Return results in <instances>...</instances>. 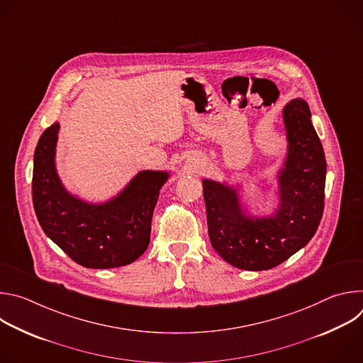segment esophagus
<instances>
[{"label":"esophagus","mask_w":363,"mask_h":363,"mask_svg":"<svg viewBox=\"0 0 363 363\" xmlns=\"http://www.w3.org/2000/svg\"><path fill=\"white\" fill-rule=\"evenodd\" d=\"M191 168H192V167H191Z\"/></svg>","instance_id":"esophagus-1"}]
</instances>
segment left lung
Wrapping results in <instances>:
<instances>
[{
    "mask_svg": "<svg viewBox=\"0 0 363 363\" xmlns=\"http://www.w3.org/2000/svg\"><path fill=\"white\" fill-rule=\"evenodd\" d=\"M303 99L283 109L287 155L279 172V206L270 217L245 216L238 191L203 179L208 235L214 250L237 269H273L315 235L325 208L326 160Z\"/></svg>",
    "mask_w": 363,
    "mask_h": 363,
    "instance_id": "1",
    "label": "left lung"
}]
</instances>
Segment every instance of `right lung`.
Here are the masks:
<instances>
[{
  "instance_id": "obj_1",
  "label": "right lung",
  "mask_w": 363,
  "mask_h": 363,
  "mask_svg": "<svg viewBox=\"0 0 363 363\" xmlns=\"http://www.w3.org/2000/svg\"><path fill=\"white\" fill-rule=\"evenodd\" d=\"M60 125L47 128L34 152L33 203L45 235L73 262L87 269H115L133 263L146 251L150 223L165 171L139 172L115 198L90 203L72 195L56 169Z\"/></svg>"
}]
</instances>
